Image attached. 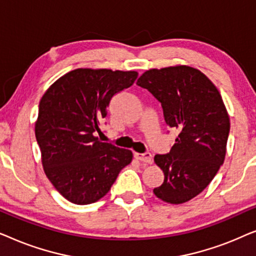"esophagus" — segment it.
<instances>
[{
  "label": "esophagus",
  "mask_w": 256,
  "mask_h": 256,
  "mask_svg": "<svg viewBox=\"0 0 256 256\" xmlns=\"http://www.w3.org/2000/svg\"><path fill=\"white\" fill-rule=\"evenodd\" d=\"M134 157H135L136 160H141V162H144V163H148V164H152V155L150 152H146V154L135 152L134 154Z\"/></svg>",
  "instance_id": "obj_1"
}]
</instances>
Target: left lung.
I'll return each mask as SVG.
<instances>
[{
  "label": "left lung",
  "mask_w": 256,
  "mask_h": 256,
  "mask_svg": "<svg viewBox=\"0 0 256 256\" xmlns=\"http://www.w3.org/2000/svg\"><path fill=\"white\" fill-rule=\"evenodd\" d=\"M136 85L160 101L166 124L180 132L170 152L154 158L164 174L154 194L184 204L205 190L225 160L230 127L225 104L214 84L188 65L150 68Z\"/></svg>",
  "instance_id": "1"
}]
</instances>
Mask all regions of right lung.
I'll return each mask as SVG.
<instances>
[{
	"label": "right lung",
	"instance_id": "1",
	"mask_svg": "<svg viewBox=\"0 0 256 256\" xmlns=\"http://www.w3.org/2000/svg\"><path fill=\"white\" fill-rule=\"evenodd\" d=\"M136 71L76 68L56 80L42 96L34 134L44 172L73 204L106 196L132 160L129 149L99 141L100 122L114 94L130 87Z\"/></svg>",
	"mask_w": 256,
	"mask_h": 256
}]
</instances>
